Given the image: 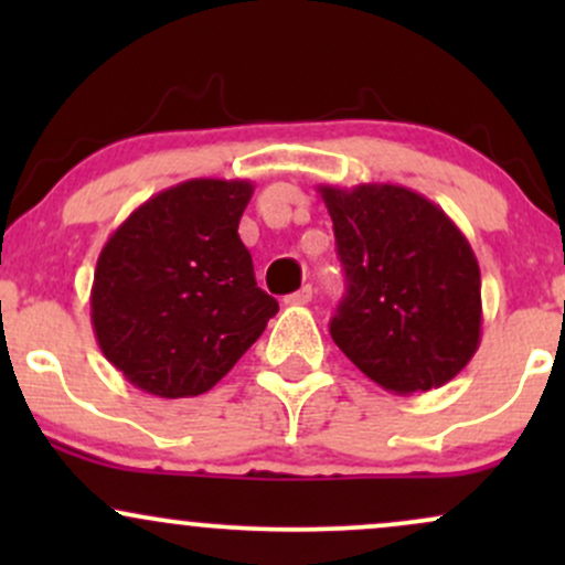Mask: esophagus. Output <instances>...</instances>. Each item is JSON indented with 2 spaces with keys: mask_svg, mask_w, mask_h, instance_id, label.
<instances>
[{
  "mask_svg": "<svg viewBox=\"0 0 565 565\" xmlns=\"http://www.w3.org/2000/svg\"><path fill=\"white\" fill-rule=\"evenodd\" d=\"M310 300H313V287H310V284H305V287L297 289L295 295L284 297V302L287 305H308Z\"/></svg>",
  "mask_w": 565,
  "mask_h": 565,
  "instance_id": "obj_1",
  "label": "esophagus"
}]
</instances>
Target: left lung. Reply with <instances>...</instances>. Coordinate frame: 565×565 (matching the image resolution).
<instances>
[{
    "label": "left lung",
    "mask_w": 565,
    "mask_h": 565,
    "mask_svg": "<svg viewBox=\"0 0 565 565\" xmlns=\"http://www.w3.org/2000/svg\"><path fill=\"white\" fill-rule=\"evenodd\" d=\"M348 278L332 340L387 393H427L481 345V268L454 220L412 188L319 185Z\"/></svg>",
    "instance_id": "1"
}]
</instances>
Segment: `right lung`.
I'll return each mask as SVG.
<instances>
[{"label": "right lung", "mask_w": 565, "mask_h": 565, "mask_svg": "<svg viewBox=\"0 0 565 565\" xmlns=\"http://www.w3.org/2000/svg\"><path fill=\"white\" fill-rule=\"evenodd\" d=\"M252 191L249 180H185L142 201L100 249L97 348L142 393H206L278 313L238 238Z\"/></svg>", "instance_id": "obj_1"}]
</instances>
